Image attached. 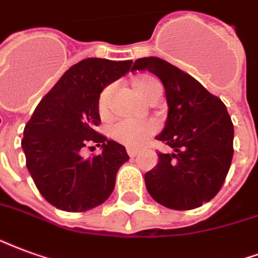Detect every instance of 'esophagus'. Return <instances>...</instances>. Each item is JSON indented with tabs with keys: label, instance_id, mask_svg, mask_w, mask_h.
Listing matches in <instances>:
<instances>
[{
	"label": "esophagus",
	"instance_id": "obj_1",
	"mask_svg": "<svg viewBox=\"0 0 258 258\" xmlns=\"http://www.w3.org/2000/svg\"><path fill=\"white\" fill-rule=\"evenodd\" d=\"M126 151H127V155H129L131 158H135L137 154H139V150H135V148H127Z\"/></svg>",
	"mask_w": 258,
	"mask_h": 258
}]
</instances>
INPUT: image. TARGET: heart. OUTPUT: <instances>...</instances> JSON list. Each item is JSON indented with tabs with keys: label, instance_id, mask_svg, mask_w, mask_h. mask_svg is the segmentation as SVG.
Here are the masks:
<instances>
[{
	"label": "heart",
	"instance_id": "obj_1",
	"mask_svg": "<svg viewBox=\"0 0 258 258\" xmlns=\"http://www.w3.org/2000/svg\"><path fill=\"white\" fill-rule=\"evenodd\" d=\"M136 92L144 100L151 103L154 100H159L162 96V85L154 77L144 75L137 78L133 82ZM111 95L112 88L106 86L103 88L100 95L97 97V111L101 118H107L110 115L111 110ZM110 136L115 142L121 143L123 146L131 148H140L151 139L158 132V126L152 121H129V119H119L114 122L110 126Z\"/></svg>",
	"mask_w": 258,
	"mask_h": 258
}]
</instances>
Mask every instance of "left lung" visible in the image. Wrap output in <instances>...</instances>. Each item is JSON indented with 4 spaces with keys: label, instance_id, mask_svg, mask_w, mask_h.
Instances as JSON below:
<instances>
[{
    "label": "left lung",
    "instance_id": "left-lung-1",
    "mask_svg": "<svg viewBox=\"0 0 258 258\" xmlns=\"http://www.w3.org/2000/svg\"><path fill=\"white\" fill-rule=\"evenodd\" d=\"M148 70L162 81L169 112L157 137L173 152L146 173V187L165 208L191 210L213 199L234 155V125L225 104L194 77L159 57L137 59L132 71Z\"/></svg>",
    "mask_w": 258,
    "mask_h": 258
}]
</instances>
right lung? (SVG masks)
Listing matches in <instances>:
<instances>
[{
  "mask_svg": "<svg viewBox=\"0 0 258 258\" xmlns=\"http://www.w3.org/2000/svg\"><path fill=\"white\" fill-rule=\"evenodd\" d=\"M131 67L132 60H81L44 96L26 123V166L39 194L54 208L86 212L107 201L115 187L116 172L129 155L119 143L96 131L97 97ZM89 145L103 151L85 160L80 150Z\"/></svg>",
  "mask_w": 258,
  "mask_h": 258,
  "instance_id": "add662e5",
  "label": "right lung"
}]
</instances>
